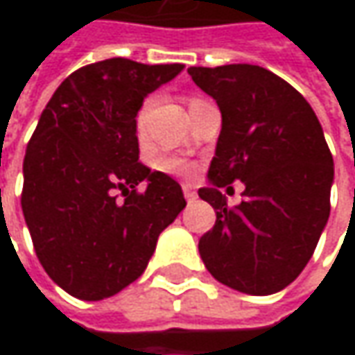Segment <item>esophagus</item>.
I'll list each match as a JSON object with an SVG mask.
<instances>
[{
    "instance_id": "1",
    "label": "esophagus",
    "mask_w": 355,
    "mask_h": 355,
    "mask_svg": "<svg viewBox=\"0 0 355 355\" xmlns=\"http://www.w3.org/2000/svg\"><path fill=\"white\" fill-rule=\"evenodd\" d=\"M184 196H185V199H187V201H196V199H198V191H196V189H193L191 185L185 184L184 185Z\"/></svg>"
}]
</instances>
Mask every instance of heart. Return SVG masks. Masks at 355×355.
<instances>
[{"mask_svg":"<svg viewBox=\"0 0 355 355\" xmlns=\"http://www.w3.org/2000/svg\"><path fill=\"white\" fill-rule=\"evenodd\" d=\"M199 98H193L191 104L198 103ZM148 108H150V101H146L142 104V108L138 110L136 114V132L138 134H144L146 130V116H148ZM157 168L166 173H171V175H178V178H191L196 173V164L185 159V157L178 156H162L157 159Z\"/></svg>","mask_w":355,"mask_h":355,"instance_id":"heart-1","label":"heart"}]
</instances>
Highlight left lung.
Returning a JSON list of instances; mask_svg holds the SVG:
<instances>
[{
    "label": "left lung",
    "mask_w": 355,
    "mask_h": 355,
    "mask_svg": "<svg viewBox=\"0 0 355 355\" xmlns=\"http://www.w3.org/2000/svg\"><path fill=\"white\" fill-rule=\"evenodd\" d=\"M221 110V134L199 198L217 213L199 239L203 265L221 284L265 296L288 286L306 266L330 217L334 159L306 98L257 64L189 67ZM245 184L226 205L220 189Z\"/></svg>",
    "instance_id": "8db88e82"
}]
</instances>
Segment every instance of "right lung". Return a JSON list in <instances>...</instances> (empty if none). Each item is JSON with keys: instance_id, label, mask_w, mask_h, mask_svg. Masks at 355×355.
<instances>
[{"instance_id": "obj_1", "label": "right lung", "mask_w": 355, "mask_h": 355, "mask_svg": "<svg viewBox=\"0 0 355 355\" xmlns=\"http://www.w3.org/2000/svg\"><path fill=\"white\" fill-rule=\"evenodd\" d=\"M182 71L180 62L122 57L92 62L62 80L39 118L23 159L21 207L39 263L75 298L103 300L134 282L185 207L175 180L138 162L136 136L144 98Z\"/></svg>"}]
</instances>
